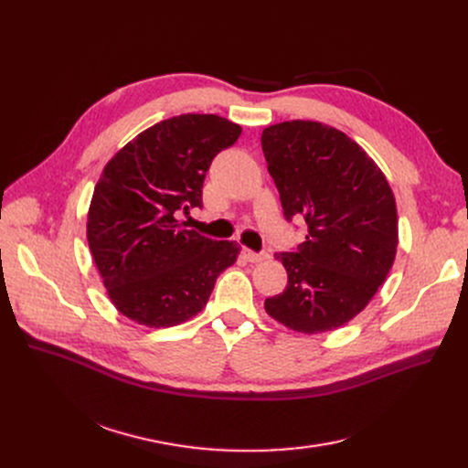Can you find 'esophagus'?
<instances>
[{
	"label": "esophagus",
	"instance_id": "1",
	"mask_svg": "<svg viewBox=\"0 0 468 468\" xmlns=\"http://www.w3.org/2000/svg\"><path fill=\"white\" fill-rule=\"evenodd\" d=\"M243 255H246V259L250 261V262H261V261H264L266 257V253H255V251H251V250H248V248H243Z\"/></svg>",
	"mask_w": 468,
	"mask_h": 468
}]
</instances>
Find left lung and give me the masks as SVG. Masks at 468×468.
Wrapping results in <instances>:
<instances>
[{"label":"left lung","instance_id":"obj_1","mask_svg":"<svg viewBox=\"0 0 468 468\" xmlns=\"http://www.w3.org/2000/svg\"><path fill=\"white\" fill-rule=\"evenodd\" d=\"M261 144L283 215L304 218L297 253H278L283 293L264 301L282 325L314 335L358 316L387 280L398 248L396 199L387 176L343 131L320 122L266 127Z\"/></svg>","mask_w":468,"mask_h":468}]
</instances>
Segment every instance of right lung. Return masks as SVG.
<instances>
[{
    "instance_id": "obj_1",
    "label": "right lung",
    "mask_w": 468,
    "mask_h": 468,
    "mask_svg": "<svg viewBox=\"0 0 468 468\" xmlns=\"http://www.w3.org/2000/svg\"><path fill=\"white\" fill-rule=\"evenodd\" d=\"M239 135L241 127L227 118L181 114L139 133L104 165L87 213V241L125 318L146 327L190 320L236 262V241L199 236L176 217L202 207L213 158Z\"/></svg>"
}]
</instances>
